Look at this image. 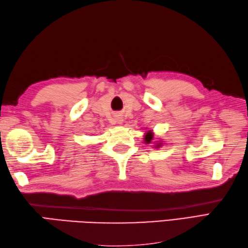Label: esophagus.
I'll use <instances>...</instances> for the list:
<instances>
[{
  "label": "esophagus",
  "mask_w": 248,
  "mask_h": 248,
  "mask_svg": "<svg viewBox=\"0 0 248 248\" xmlns=\"http://www.w3.org/2000/svg\"><path fill=\"white\" fill-rule=\"evenodd\" d=\"M118 121H119V123H121V121H123V119H121V118H119V120H118Z\"/></svg>",
  "instance_id": "34e87169"
}]
</instances>
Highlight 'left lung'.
Returning a JSON list of instances; mask_svg holds the SVG:
<instances>
[{
	"mask_svg": "<svg viewBox=\"0 0 248 248\" xmlns=\"http://www.w3.org/2000/svg\"><path fill=\"white\" fill-rule=\"evenodd\" d=\"M145 140H146L147 143H150L151 140H152V133H147V135H146Z\"/></svg>",
	"mask_w": 248,
	"mask_h": 248,
	"instance_id": "1",
	"label": "left lung"
}]
</instances>
